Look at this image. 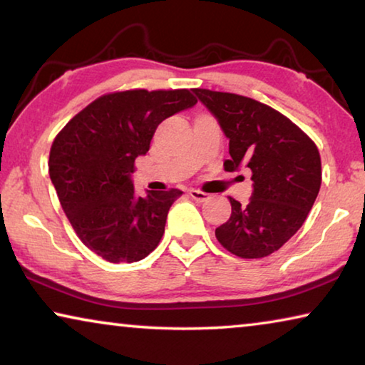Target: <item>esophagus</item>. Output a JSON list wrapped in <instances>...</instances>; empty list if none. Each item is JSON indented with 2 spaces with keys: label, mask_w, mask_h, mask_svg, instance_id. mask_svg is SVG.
I'll return each mask as SVG.
<instances>
[{
  "label": "esophagus",
  "mask_w": 365,
  "mask_h": 365,
  "mask_svg": "<svg viewBox=\"0 0 365 365\" xmlns=\"http://www.w3.org/2000/svg\"><path fill=\"white\" fill-rule=\"evenodd\" d=\"M188 195L197 202H205V201L209 200V195L205 193V191H200V190H190Z\"/></svg>",
  "instance_id": "1"
}]
</instances>
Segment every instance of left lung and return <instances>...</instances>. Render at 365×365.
<instances>
[{"label":"left lung","mask_w":365,"mask_h":365,"mask_svg":"<svg viewBox=\"0 0 365 365\" xmlns=\"http://www.w3.org/2000/svg\"><path fill=\"white\" fill-rule=\"evenodd\" d=\"M228 138L227 172L246 165L252 196L246 206L230 197L232 215L215 228L232 255L259 259L280 250L304 224L322 183L314 141L279 110L248 96L195 88Z\"/></svg>","instance_id":"1"}]
</instances>
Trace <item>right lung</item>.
<instances>
[{"label":"right lung","instance_id":"right-lung-1","mask_svg":"<svg viewBox=\"0 0 365 365\" xmlns=\"http://www.w3.org/2000/svg\"><path fill=\"white\" fill-rule=\"evenodd\" d=\"M190 90L143 88L96 98L66 123L49 151V177L86 248L109 262H137L156 250L183 191L135 195V159L160 122L196 104Z\"/></svg>","mask_w":365,"mask_h":365}]
</instances>
